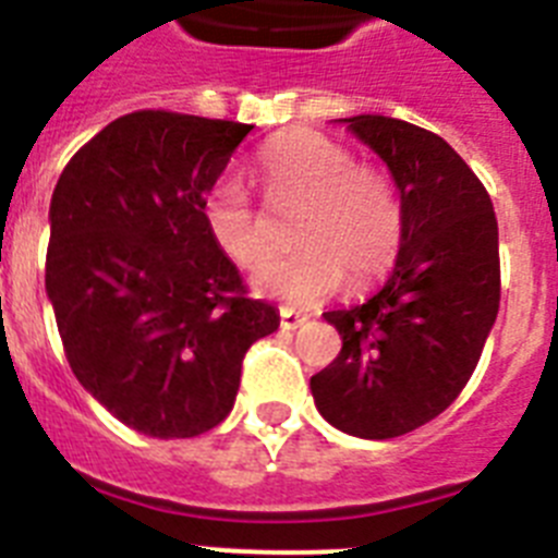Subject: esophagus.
Listing matches in <instances>:
<instances>
[{
	"mask_svg": "<svg viewBox=\"0 0 558 558\" xmlns=\"http://www.w3.org/2000/svg\"><path fill=\"white\" fill-rule=\"evenodd\" d=\"M279 318H282V322H279L282 324V329H299L304 322H307L304 315H299L295 310H288V307L279 310Z\"/></svg>",
	"mask_w": 558,
	"mask_h": 558,
	"instance_id": "1",
	"label": "esophagus"
}]
</instances>
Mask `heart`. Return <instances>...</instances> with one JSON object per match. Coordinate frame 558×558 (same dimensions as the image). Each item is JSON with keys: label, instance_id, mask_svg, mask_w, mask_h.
<instances>
[{"label": "heart", "instance_id": "b5f03b06", "mask_svg": "<svg viewBox=\"0 0 558 558\" xmlns=\"http://www.w3.org/2000/svg\"><path fill=\"white\" fill-rule=\"evenodd\" d=\"M256 172L276 209H302L293 240L302 248L254 276L256 288L293 304H315L343 284L366 290L391 270L402 248L405 209L386 172L318 131H288L259 150ZM204 226L215 248L236 268L265 263L268 220L236 179L206 192Z\"/></svg>", "mask_w": 558, "mask_h": 558}]
</instances>
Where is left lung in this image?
I'll return each instance as SVG.
<instances>
[{"label": "left lung", "instance_id": "1", "mask_svg": "<svg viewBox=\"0 0 558 558\" xmlns=\"http://www.w3.org/2000/svg\"><path fill=\"white\" fill-rule=\"evenodd\" d=\"M349 128L386 161L405 209L388 282L368 302L324 313L343 347L313 374L315 408L357 438H397L456 402L500 307L492 198L438 133L363 113Z\"/></svg>", "mask_w": 558, "mask_h": 558}]
</instances>
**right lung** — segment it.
<instances>
[{"instance_id":"add662e5","label":"right lung","mask_w":558,"mask_h":558,"mask_svg":"<svg viewBox=\"0 0 558 558\" xmlns=\"http://www.w3.org/2000/svg\"><path fill=\"white\" fill-rule=\"evenodd\" d=\"M251 128L125 113L69 159L52 192L44 282L63 352L81 386L145 436L218 427L245 352L279 327L201 215Z\"/></svg>"}]
</instances>
